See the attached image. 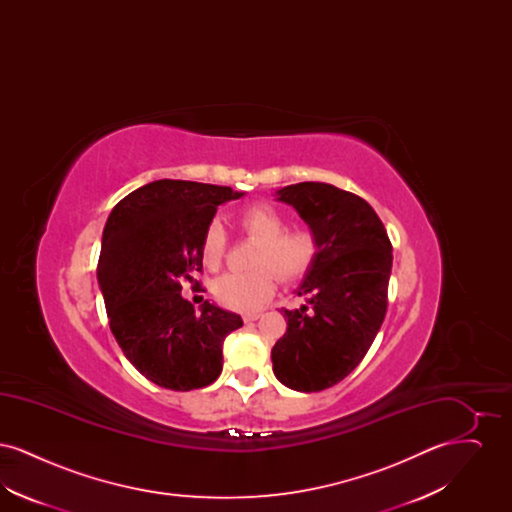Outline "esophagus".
<instances>
[{"label":"esophagus","instance_id":"esophagus-1","mask_svg":"<svg viewBox=\"0 0 512 512\" xmlns=\"http://www.w3.org/2000/svg\"><path fill=\"white\" fill-rule=\"evenodd\" d=\"M263 317V313H245L244 320L245 322H255L257 318Z\"/></svg>","mask_w":512,"mask_h":512}]
</instances>
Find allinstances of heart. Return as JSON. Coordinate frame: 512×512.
<instances>
[{
    "instance_id": "obj_1",
    "label": "heart",
    "mask_w": 512,
    "mask_h": 512,
    "mask_svg": "<svg viewBox=\"0 0 512 512\" xmlns=\"http://www.w3.org/2000/svg\"><path fill=\"white\" fill-rule=\"evenodd\" d=\"M236 224L242 236L257 242L247 272H230L215 282L220 305L234 311H257L272 297L276 276L282 282L303 278L317 261L320 242L317 232L307 226L288 228L284 213L267 203H255L240 211ZM228 236L219 222H211L199 244L203 265L211 270L222 265Z\"/></svg>"
}]
</instances>
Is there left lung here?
I'll return each instance as SVG.
<instances>
[{"instance_id":"8db88e82","label":"left lung","mask_w":512,"mask_h":512,"mask_svg":"<svg viewBox=\"0 0 512 512\" xmlns=\"http://www.w3.org/2000/svg\"><path fill=\"white\" fill-rule=\"evenodd\" d=\"M278 195L317 232L320 251L297 290L309 303L282 309L288 328L272 347V370L292 390H326L363 361L384 322L391 242L359 195L322 182H299Z\"/></svg>"}]
</instances>
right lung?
<instances>
[{"instance_id":"obj_1","label":"right lung","mask_w":512,"mask_h":512,"mask_svg":"<svg viewBox=\"0 0 512 512\" xmlns=\"http://www.w3.org/2000/svg\"><path fill=\"white\" fill-rule=\"evenodd\" d=\"M244 194L228 186L157 180L121 199L103 228L99 288L109 328L124 357L153 384L190 391L222 372V341L244 326L240 315L184 299L203 272L199 244L219 205Z\"/></svg>"}]
</instances>
